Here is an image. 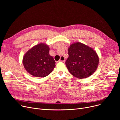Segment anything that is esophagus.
I'll list each match as a JSON object with an SVG mask.
<instances>
[{"label":"esophagus","instance_id":"1","mask_svg":"<svg viewBox=\"0 0 120 120\" xmlns=\"http://www.w3.org/2000/svg\"><path fill=\"white\" fill-rule=\"evenodd\" d=\"M65 58L63 56H61L60 59L59 60V61L62 62H65Z\"/></svg>","mask_w":120,"mask_h":120}]
</instances>
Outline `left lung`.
Returning <instances> with one entry per match:
<instances>
[{
  "label": "left lung",
  "mask_w": 120,
  "mask_h": 120,
  "mask_svg": "<svg viewBox=\"0 0 120 120\" xmlns=\"http://www.w3.org/2000/svg\"><path fill=\"white\" fill-rule=\"evenodd\" d=\"M68 53L66 65L69 72L74 77L86 78L96 71L99 59L92 48L79 42H75L68 47Z\"/></svg>",
  "instance_id": "obj_1"
}]
</instances>
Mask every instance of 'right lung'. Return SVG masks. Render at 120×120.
<instances>
[{"mask_svg":"<svg viewBox=\"0 0 120 120\" xmlns=\"http://www.w3.org/2000/svg\"><path fill=\"white\" fill-rule=\"evenodd\" d=\"M49 46L42 43L28 50L22 60L25 70L34 77L48 76L55 67V62L53 57L49 55Z\"/></svg>","mask_w":120,"mask_h":120,"instance_id":"add662e5","label":"right lung"}]
</instances>
